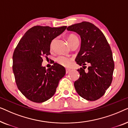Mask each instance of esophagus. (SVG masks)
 <instances>
[{
  "instance_id": "obj_1",
  "label": "esophagus",
  "mask_w": 128,
  "mask_h": 128,
  "mask_svg": "<svg viewBox=\"0 0 128 128\" xmlns=\"http://www.w3.org/2000/svg\"><path fill=\"white\" fill-rule=\"evenodd\" d=\"M70 71V70L69 69H66V73H68Z\"/></svg>"
}]
</instances>
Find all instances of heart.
Masks as SVG:
<instances>
[{"mask_svg":"<svg viewBox=\"0 0 128 128\" xmlns=\"http://www.w3.org/2000/svg\"><path fill=\"white\" fill-rule=\"evenodd\" d=\"M78 38L76 36L74 35H70L68 38V40L72 39V38ZM52 44H53V42H52L51 44V46L52 45ZM57 62L59 63V64H61V65L64 66V67H69V66H70L72 64V59L70 58H68L66 56H60L56 59Z\"/></svg>","mask_w":128,"mask_h":128,"instance_id":"b5f03b06","label":"heart"}]
</instances>
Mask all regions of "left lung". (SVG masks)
<instances>
[{
	"label": "left lung",
	"mask_w": 128,
	"mask_h": 128,
	"mask_svg": "<svg viewBox=\"0 0 128 128\" xmlns=\"http://www.w3.org/2000/svg\"><path fill=\"white\" fill-rule=\"evenodd\" d=\"M81 38V46L76 58L78 65L90 64L88 71L82 68L78 71L79 78L74 86L80 97L88 101H95L104 95L112 80L114 62L110 46L98 28L91 22H83L67 28Z\"/></svg>",
	"instance_id": "1"
}]
</instances>
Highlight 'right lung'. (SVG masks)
<instances>
[{"label":"right lung","mask_w":128,"mask_h":128,"mask_svg":"<svg viewBox=\"0 0 128 128\" xmlns=\"http://www.w3.org/2000/svg\"><path fill=\"white\" fill-rule=\"evenodd\" d=\"M66 27L34 26L24 34L14 51L16 83L21 92L31 101L40 103L50 98L65 74L64 68L57 63L46 69L42 66V57L50 55L52 41Z\"/></svg>","instance_id":"obj_1"}]
</instances>
